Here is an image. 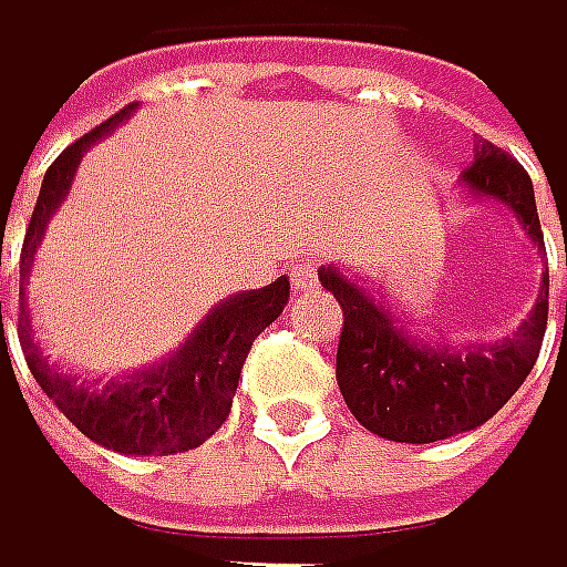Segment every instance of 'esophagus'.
Returning <instances> with one entry per match:
<instances>
[{"mask_svg": "<svg viewBox=\"0 0 567 567\" xmlns=\"http://www.w3.org/2000/svg\"><path fill=\"white\" fill-rule=\"evenodd\" d=\"M289 278H292V286H296L299 292H312V289L319 286V265H316L312 258H302V261L292 265Z\"/></svg>", "mask_w": 567, "mask_h": 567, "instance_id": "1", "label": "esophagus"}]
</instances>
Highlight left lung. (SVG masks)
Instances as JSON below:
<instances>
[{
	"label": "left lung",
	"instance_id": "8db88e82",
	"mask_svg": "<svg viewBox=\"0 0 567 567\" xmlns=\"http://www.w3.org/2000/svg\"><path fill=\"white\" fill-rule=\"evenodd\" d=\"M471 197L501 200L538 248H545L532 177L507 151L477 144L461 174ZM567 261V241H565ZM322 289L342 306L336 380L349 413L377 436L396 443H436L487 423L528 380L548 326V268L532 316L504 342L426 346L410 336L390 306L377 302L339 268H319ZM567 322V306H565Z\"/></svg>",
	"mask_w": 567,
	"mask_h": 567
}]
</instances>
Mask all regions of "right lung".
<instances>
[{
	"instance_id": "right-lung-1",
	"label": "right lung",
	"mask_w": 567,
	"mask_h": 567,
	"mask_svg": "<svg viewBox=\"0 0 567 567\" xmlns=\"http://www.w3.org/2000/svg\"><path fill=\"white\" fill-rule=\"evenodd\" d=\"M131 113L134 103L124 106L116 116L103 120L96 131L83 134L53 161V167L43 177L19 255V342L35 383L43 386V393L63 410V416L80 433H86L100 447L127 457H167L200 447L228 420L248 349L258 339V332H265V326H271L281 316V309H286L289 278L281 275L265 289H251L215 306L208 319L184 339V346L171 359L157 362V367L137 370L131 377H110L106 383L80 380L53 367L32 339L25 306L32 255L47 235L53 212L63 205L86 147L106 137L116 124H124Z\"/></svg>"
}]
</instances>
